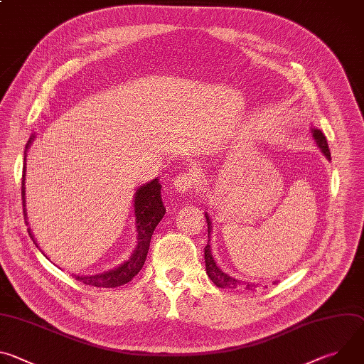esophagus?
<instances>
[{
	"label": "esophagus",
	"mask_w": 364,
	"mask_h": 364,
	"mask_svg": "<svg viewBox=\"0 0 364 364\" xmlns=\"http://www.w3.org/2000/svg\"><path fill=\"white\" fill-rule=\"evenodd\" d=\"M198 184H200V178L193 173H181L174 180V188L178 193H187L194 187L197 188Z\"/></svg>",
	"instance_id": "esophagus-1"
}]
</instances>
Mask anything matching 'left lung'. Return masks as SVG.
<instances>
[{
  "label": "left lung",
  "mask_w": 364,
  "mask_h": 364,
  "mask_svg": "<svg viewBox=\"0 0 364 364\" xmlns=\"http://www.w3.org/2000/svg\"><path fill=\"white\" fill-rule=\"evenodd\" d=\"M311 134H313V138L316 141V144L318 145V148L321 149V152L326 155V159L331 161V154L328 149V144L327 139L324 136V134L317 129V128H311ZM205 215V222H207V233H209V242H207V246L204 247V264H205V272L209 275V278L212 279V282L219 287V288H239L243 287L246 289H255L259 284H253V282H245V281H239L230 275H228L226 272H223L212 255V247H210V235H212V220L209 218V213L204 212ZM278 281H274L272 284H277Z\"/></svg>",
  "instance_id": "obj_1"
}]
</instances>
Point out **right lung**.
<instances>
[{
  "mask_svg": "<svg viewBox=\"0 0 364 364\" xmlns=\"http://www.w3.org/2000/svg\"><path fill=\"white\" fill-rule=\"evenodd\" d=\"M36 135L33 134L26 145L24 151V167H23V181H21V197H23V212H24V220L27 222V209H26V159H27V151L30 145L33 144ZM166 215V207L161 200V184L159 178H154L144 186L138 187L134 194V216H135V229H136V246L134 252L131 253L129 259L125 262L118 265L117 268L96 274V275H73L75 279L97 287V288H117L121 285L128 284L144 267V262L146 259V253L149 249L151 236L154 233V229L157 228L163 216ZM28 235L33 239V242L37 245L31 229L28 228Z\"/></svg>",
  "mask_w": 364,
  "mask_h": 364,
  "instance_id": "1",
  "label": "right lung"
}]
</instances>
